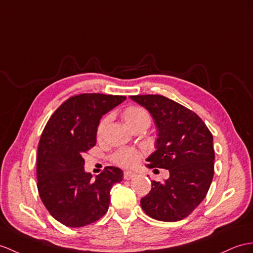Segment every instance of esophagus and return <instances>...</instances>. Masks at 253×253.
Returning a JSON list of instances; mask_svg holds the SVG:
<instances>
[{
	"label": "esophagus",
	"instance_id": "obj_1",
	"mask_svg": "<svg viewBox=\"0 0 253 253\" xmlns=\"http://www.w3.org/2000/svg\"><path fill=\"white\" fill-rule=\"evenodd\" d=\"M133 177H135V174H134V173H132V171L126 170L125 173H123V178H125L126 180H130V179H132Z\"/></svg>",
	"mask_w": 253,
	"mask_h": 253
}]
</instances>
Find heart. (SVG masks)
<instances>
[{"label": "heart", "instance_id": "obj_1", "mask_svg": "<svg viewBox=\"0 0 253 253\" xmlns=\"http://www.w3.org/2000/svg\"><path fill=\"white\" fill-rule=\"evenodd\" d=\"M122 119L131 128L139 125V123L149 122L150 120L149 115H148L144 108L133 105L125 108L122 113ZM108 121L109 116L104 117V118L101 119L96 128L98 136H101L103 134ZM140 159L141 153L138 150L134 149V148H121V149L117 150L112 156V161L117 165L122 166V168H134V166H136L139 163Z\"/></svg>", "mask_w": 253, "mask_h": 253}]
</instances>
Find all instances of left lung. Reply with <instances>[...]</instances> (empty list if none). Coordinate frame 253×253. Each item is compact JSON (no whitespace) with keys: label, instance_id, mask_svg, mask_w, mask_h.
<instances>
[{"label":"left lung","instance_id":"left-lung-1","mask_svg":"<svg viewBox=\"0 0 253 253\" xmlns=\"http://www.w3.org/2000/svg\"><path fill=\"white\" fill-rule=\"evenodd\" d=\"M130 97L149 110L159 131L157 150L147 159V166L169 170V178L163 183L151 181L152 188L140 200V206L159 221L187 218L205 199L212 181V134L194 112L169 97Z\"/></svg>","mask_w":253,"mask_h":253}]
</instances>
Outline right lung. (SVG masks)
Wrapping results in <instances>:
<instances>
[{"label":"right lung","instance_id":"obj_1","mask_svg":"<svg viewBox=\"0 0 253 253\" xmlns=\"http://www.w3.org/2000/svg\"><path fill=\"white\" fill-rule=\"evenodd\" d=\"M126 98L101 93L73 95L46 123L36 161L39 194L49 213L66 226L91 224L108 211L110 189L122 180L123 171L107 166L93 180L84 171L83 157L96 144L102 116Z\"/></svg>","mask_w":253,"mask_h":253}]
</instances>
